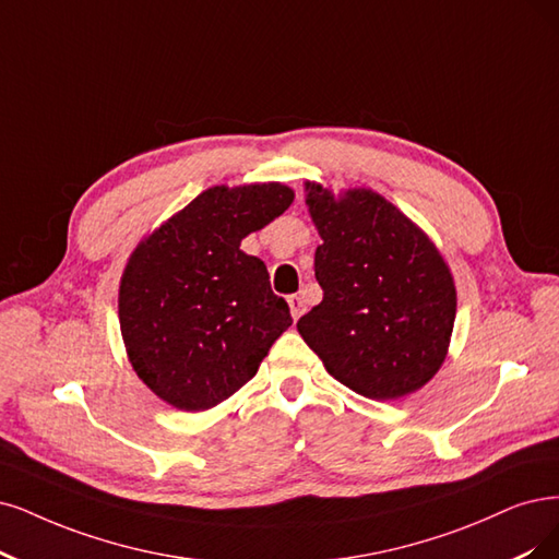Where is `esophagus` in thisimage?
<instances>
[{"instance_id":"esophagus-1","label":"esophagus","mask_w":559,"mask_h":559,"mask_svg":"<svg viewBox=\"0 0 559 559\" xmlns=\"http://www.w3.org/2000/svg\"><path fill=\"white\" fill-rule=\"evenodd\" d=\"M287 304H290V313H293V318L295 320H299L301 318V313H304V299L299 297V295H290L287 297Z\"/></svg>"}]
</instances>
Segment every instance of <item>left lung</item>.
I'll return each mask as SVG.
<instances>
[{
	"instance_id": "left-lung-1",
	"label": "left lung",
	"mask_w": 559,
	"mask_h": 559,
	"mask_svg": "<svg viewBox=\"0 0 559 559\" xmlns=\"http://www.w3.org/2000/svg\"><path fill=\"white\" fill-rule=\"evenodd\" d=\"M322 243L316 281L322 301L297 329L341 384L376 401L424 386L444 361L456 287L419 227L373 191L343 200L308 183Z\"/></svg>"
}]
</instances>
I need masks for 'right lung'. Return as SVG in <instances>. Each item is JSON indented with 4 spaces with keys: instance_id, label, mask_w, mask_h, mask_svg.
Returning a JSON list of instances; mask_svg holds the SVG:
<instances>
[{
    "instance_id": "obj_1",
    "label": "right lung",
    "mask_w": 559,
    "mask_h": 559,
    "mask_svg": "<svg viewBox=\"0 0 559 559\" xmlns=\"http://www.w3.org/2000/svg\"><path fill=\"white\" fill-rule=\"evenodd\" d=\"M293 198L281 183L214 186L135 248L119 324L138 378L158 399L189 412L218 405L293 324L264 262L239 248Z\"/></svg>"
}]
</instances>
